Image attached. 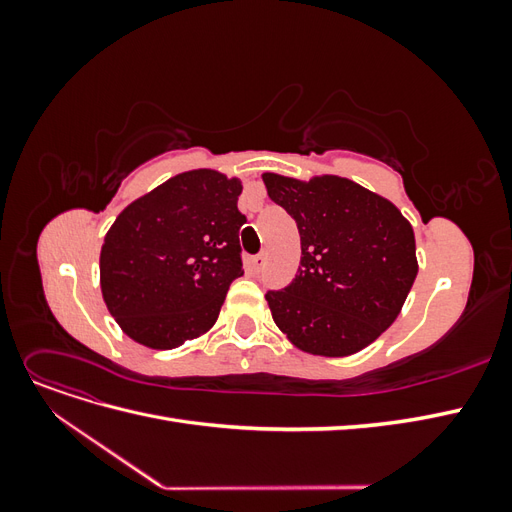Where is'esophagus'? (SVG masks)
Returning <instances> with one entry per match:
<instances>
[{
  "label": "esophagus",
  "instance_id": "34e87169",
  "mask_svg": "<svg viewBox=\"0 0 512 512\" xmlns=\"http://www.w3.org/2000/svg\"><path fill=\"white\" fill-rule=\"evenodd\" d=\"M250 267L258 273V271H262L265 269V254H258V256H252L250 258Z\"/></svg>",
  "mask_w": 512,
  "mask_h": 512
}]
</instances>
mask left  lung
<instances>
[{
    "instance_id": "1",
    "label": "left lung",
    "mask_w": 512,
    "mask_h": 512,
    "mask_svg": "<svg viewBox=\"0 0 512 512\" xmlns=\"http://www.w3.org/2000/svg\"><path fill=\"white\" fill-rule=\"evenodd\" d=\"M262 181L301 237L294 280L267 292L277 329L316 356H350L376 342L416 280L412 224L389 198L346 177L265 173Z\"/></svg>"
}]
</instances>
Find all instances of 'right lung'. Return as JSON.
Here are the masks:
<instances>
[{
  "label": "right lung",
  "instance_id": "add662e5",
  "mask_svg": "<svg viewBox=\"0 0 512 512\" xmlns=\"http://www.w3.org/2000/svg\"><path fill=\"white\" fill-rule=\"evenodd\" d=\"M241 190L237 177L196 168L117 215L100 252V286L134 342L170 350L218 320L230 284L243 275Z\"/></svg>",
  "mask_w": 512,
  "mask_h": 512
}]
</instances>
